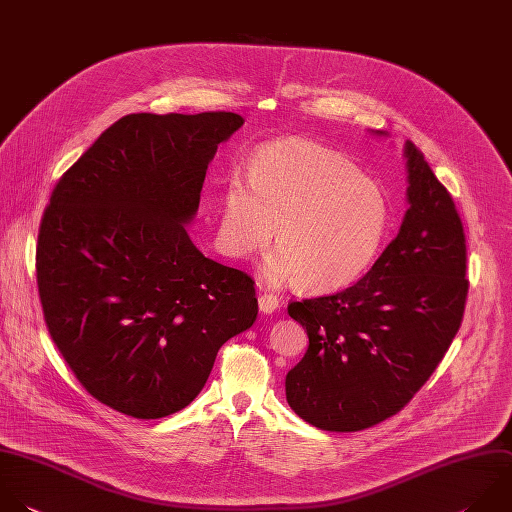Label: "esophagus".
<instances>
[{"label": "esophagus", "mask_w": 512, "mask_h": 512, "mask_svg": "<svg viewBox=\"0 0 512 512\" xmlns=\"http://www.w3.org/2000/svg\"><path fill=\"white\" fill-rule=\"evenodd\" d=\"M278 296L274 294H260L258 296V308L262 314H272L278 308Z\"/></svg>", "instance_id": "esophagus-1"}]
</instances>
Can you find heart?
Segmentation results:
<instances>
[{"instance_id": "b5f03b06", "label": "heart", "mask_w": 512, "mask_h": 512, "mask_svg": "<svg viewBox=\"0 0 512 512\" xmlns=\"http://www.w3.org/2000/svg\"><path fill=\"white\" fill-rule=\"evenodd\" d=\"M276 226L278 252L264 278L308 292L342 288L376 260L390 226L384 190L340 154L308 142L282 140L256 154L250 184L226 180L218 240L232 258L264 250Z\"/></svg>"}]
</instances>
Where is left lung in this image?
<instances>
[{"label": "left lung", "mask_w": 512, "mask_h": 512, "mask_svg": "<svg viewBox=\"0 0 512 512\" xmlns=\"http://www.w3.org/2000/svg\"><path fill=\"white\" fill-rule=\"evenodd\" d=\"M404 158L410 208L370 272L336 294L288 304L310 344L286 374V400L322 430H364L404 408L462 322L468 280L460 216L412 142Z\"/></svg>", "instance_id": "8db88e82"}]
</instances>
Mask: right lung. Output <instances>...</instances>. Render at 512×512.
I'll list each match as a JSON object with an SVG mask.
<instances>
[{
    "mask_svg": "<svg viewBox=\"0 0 512 512\" xmlns=\"http://www.w3.org/2000/svg\"><path fill=\"white\" fill-rule=\"evenodd\" d=\"M242 124L232 112L124 116L52 192L36 252L44 318L82 386L118 412L186 408L220 346L258 316L254 280L186 232L208 164Z\"/></svg>",
    "mask_w": 512,
    "mask_h": 512,
    "instance_id": "1",
    "label": "right lung"
}]
</instances>
